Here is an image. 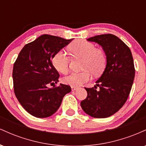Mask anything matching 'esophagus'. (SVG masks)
<instances>
[{"label":"esophagus","mask_w":146,"mask_h":146,"mask_svg":"<svg viewBox=\"0 0 146 146\" xmlns=\"http://www.w3.org/2000/svg\"><path fill=\"white\" fill-rule=\"evenodd\" d=\"M78 89V87L76 86H71V90H75Z\"/></svg>","instance_id":"esophagus-1"}]
</instances>
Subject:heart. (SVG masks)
Returning <instances> with one entry per match:
<instances>
[{"mask_svg":"<svg viewBox=\"0 0 146 146\" xmlns=\"http://www.w3.org/2000/svg\"><path fill=\"white\" fill-rule=\"evenodd\" d=\"M72 53L76 56L83 58V69L80 73L73 72L63 78V83L72 86H78L90 79V72L98 75L103 72L106 65V56L102 50L98 49L93 43L85 40H78L70 46ZM69 57L64 50L56 53L52 60L53 66L60 73L65 74L69 67Z\"/></svg>","mask_w":146,"mask_h":146,"instance_id":"obj_1","label":"heart"}]
</instances>
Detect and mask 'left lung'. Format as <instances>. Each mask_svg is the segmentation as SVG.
<instances>
[{
    "instance_id": "1",
    "label": "left lung",
    "mask_w": 146,
    "mask_h": 146,
    "mask_svg": "<svg viewBox=\"0 0 146 146\" xmlns=\"http://www.w3.org/2000/svg\"><path fill=\"white\" fill-rule=\"evenodd\" d=\"M102 46L106 56V66L97 86L85 88L87 97L80 103L84 111L95 118H106L124 105L131 90L135 69L130 49L118 37L102 34L87 39Z\"/></svg>"
}]
</instances>
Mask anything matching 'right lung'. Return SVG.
I'll use <instances>...</instances> for the list:
<instances>
[{"instance_id": "1", "label": "right lung", "mask_w": 146, "mask_h": 146, "mask_svg": "<svg viewBox=\"0 0 146 146\" xmlns=\"http://www.w3.org/2000/svg\"><path fill=\"white\" fill-rule=\"evenodd\" d=\"M44 34L27 44L20 52L13 68L14 93L26 111L38 118L51 116L58 110L71 87L57 84L60 74L51 60L56 53L72 41Z\"/></svg>"}]
</instances>
